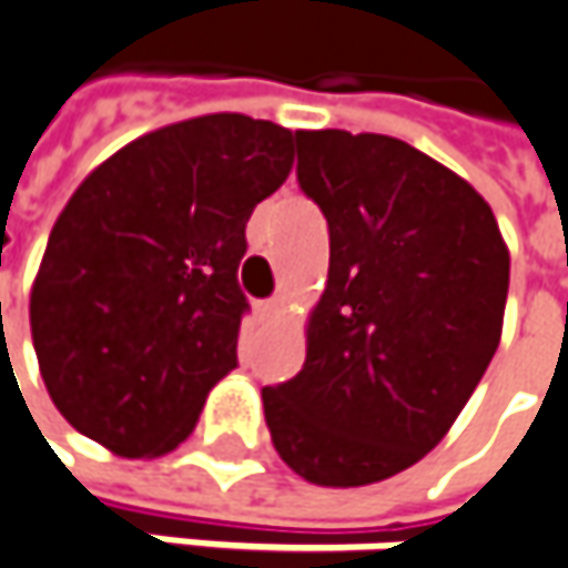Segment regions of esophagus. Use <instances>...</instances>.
<instances>
[{"mask_svg":"<svg viewBox=\"0 0 568 568\" xmlns=\"http://www.w3.org/2000/svg\"><path fill=\"white\" fill-rule=\"evenodd\" d=\"M283 312V302L280 298H270V302H260V315L263 317H276Z\"/></svg>","mask_w":568,"mask_h":568,"instance_id":"1","label":"esophagus"}]
</instances>
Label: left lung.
<instances>
[{"label": "left lung", "mask_w": 568, "mask_h": 568, "mask_svg": "<svg viewBox=\"0 0 568 568\" xmlns=\"http://www.w3.org/2000/svg\"><path fill=\"white\" fill-rule=\"evenodd\" d=\"M295 141L331 266L302 373L263 388L266 427L308 483H383L434 450L476 392L511 260L483 195L412 144L337 128Z\"/></svg>", "instance_id": "8db88e82"}]
</instances>
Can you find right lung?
Returning <instances> with one entry per match:
<instances>
[{
  "mask_svg": "<svg viewBox=\"0 0 568 568\" xmlns=\"http://www.w3.org/2000/svg\"><path fill=\"white\" fill-rule=\"evenodd\" d=\"M295 134L202 115L95 166L60 212L31 285V337L57 412L118 456H163L237 366V266Z\"/></svg>",
  "mask_w": 568,
  "mask_h": 568,
  "instance_id": "1",
  "label": "right lung"
}]
</instances>
